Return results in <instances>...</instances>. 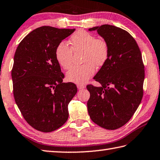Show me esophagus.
Returning a JSON list of instances; mask_svg holds the SVG:
<instances>
[{"instance_id": "34e87169", "label": "esophagus", "mask_w": 160, "mask_h": 160, "mask_svg": "<svg viewBox=\"0 0 160 160\" xmlns=\"http://www.w3.org/2000/svg\"><path fill=\"white\" fill-rule=\"evenodd\" d=\"M85 86H83V85H80V84H78L77 85V88L78 89H83V88H85Z\"/></svg>"}]
</instances>
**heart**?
Instances as JSON below:
<instances>
[{"instance_id":"obj_1","label":"heart","mask_w":160,"mask_h":160,"mask_svg":"<svg viewBox=\"0 0 160 160\" xmlns=\"http://www.w3.org/2000/svg\"><path fill=\"white\" fill-rule=\"evenodd\" d=\"M70 42L71 48L63 41L58 43L55 50L56 59L61 68L68 70L72 64V52H83L82 62L85 63L81 66L72 67L66 74L68 81L81 85L86 83L95 74V65L101 67L106 62L109 47L106 40L96 39L95 35L84 31L75 32L71 37Z\"/></svg>"}]
</instances>
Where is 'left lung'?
Instances as JSON below:
<instances>
[{"label": "left lung", "instance_id": "1", "mask_svg": "<svg viewBox=\"0 0 160 160\" xmlns=\"http://www.w3.org/2000/svg\"><path fill=\"white\" fill-rule=\"evenodd\" d=\"M107 42L109 54L94 79L100 87L87 86L90 118L107 129L125 125L139 106L143 98L145 72L137 42L125 30L104 24L89 28Z\"/></svg>", "mask_w": 160, "mask_h": 160}]
</instances>
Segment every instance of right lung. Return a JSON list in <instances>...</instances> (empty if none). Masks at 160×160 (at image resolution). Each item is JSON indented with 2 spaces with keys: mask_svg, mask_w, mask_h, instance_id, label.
Segmentation results:
<instances>
[{
  "mask_svg": "<svg viewBox=\"0 0 160 160\" xmlns=\"http://www.w3.org/2000/svg\"><path fill=\"white\" fill-rule=\"evenodd\" d=\"M75 29L42 26L19 43L12 70L14 100L28 124L43 132L61 128L68 119V104L77 92L73 83H62L57 45Z\"/></svg>",
  "mask_w": 160,
  "mask_h": 160,
  "instance_id": "obj_1",
  "label": "right lung"
}]
</instances>
